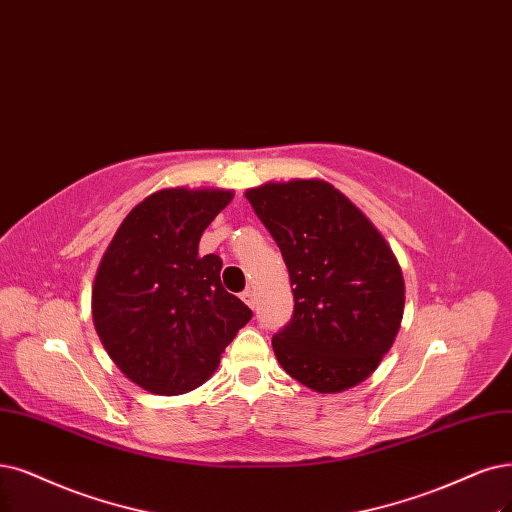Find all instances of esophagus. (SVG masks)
I'll return each instance as SVG.
<instances>
[{
  "label": "esophagus",
  "instance_id": "34e87169",
  "mask_svg": "<svg viewBox=\"0 0 512 512\" xmlns=\"http://www.w3.org/2000/svg\"><path fill=\"white\" fill-rule=\"evenodd\" d=\"M240 297H242V301H244L246 306H249V308H255V304H257V297H255V291H253V289H244Z\"/></svg>",
  "mask_w": 512,
  "mask_h": 512
}]
</instances>
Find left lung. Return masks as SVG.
I'll list each match as a JSON object with an SVG mask.
<instances>
[{
  "instance_id": "1",
  "label": "left lung",
  "mask_w": 512,
  "mask_h": 512,
  "mask_svg": "<svg viewBox=\"0 0 512 512\" xmlns=\"http://www.w3.org/2000/svg\"><path fill=\"white\" fill-rule=\"evenodd\" d=\"M246 200L278 244L293 287V316L272 337L278 363L316 392L361 384L403 318L405 282L390 246L325 181L266 183Z\"/></svg>"
}]
</instances>
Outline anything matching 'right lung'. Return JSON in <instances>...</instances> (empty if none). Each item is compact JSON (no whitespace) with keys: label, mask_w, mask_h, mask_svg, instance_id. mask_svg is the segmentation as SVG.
<instances>
[{"label":"right lung","mask_w":512,"mask_h":512,"mask_svg":"<svg viewBox=\"0 0 512 512\" xmlns=\"http://www.w3.org/2000/svg\"><path fill=\"white\" fill-rule=\"evenodd\" d=\"M227 189H162L137 204L103 255L92 318L120 371L147 392L202 386L249 323V306L221 285L219 255H198Z\"/></svg>","instance_id":"add662e5"}]
</instances>
